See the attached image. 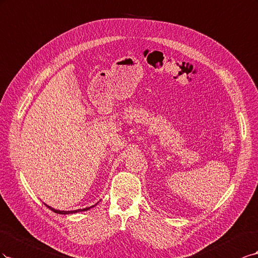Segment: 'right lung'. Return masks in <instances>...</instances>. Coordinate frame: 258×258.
Listing matches in <instances>:
<instances>
[{
  "mask_svg": "<svg viewBox=\"0 0 258 258\" xmlns=\"http://www.w3.org/2000/svg\"><path fill=\"white\" fill-rule=\"evenodd\" d=\"M47 208H48V209H50V210L53 211V212L57 213V214H73V213H78V212L87 211L88 209L94 208V205H93V207H90V208H85V209H81V210H76V211H58V210H55V209H53V208H49V207H47Z\"/></svg>",
  "mask_w": 258,
  "mask_h": 258,
  "instance_id": "obj_1",
  "label": "right lung"
}]
</instances>
